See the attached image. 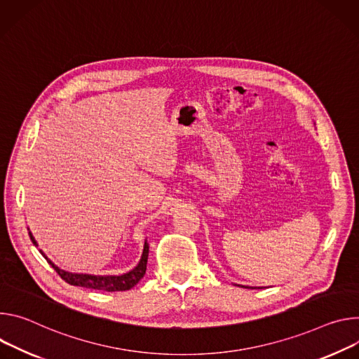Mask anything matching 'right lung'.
Returning a JSON list of instances; mask_svg holds the SVG:
<instances>
[{
  "label": "right lung",
  "instance_id": "obj_1",
  "mask_svg": "<svg viewBox=\"0 0 359 359\" xmlns=\"http://www.w3.org/2000/svg\"><path fill=\"white\" fill-rule=\"evenodd\" d=\"M28 233H29V238H31L32 244L36 245V241L34 240L32 233L31 232H28ZM39 252H41V251H39ZM46 259L57 271V273L62 278V280L65 283L71 284V285L91 288V290H98V291H108V292L127 291V290H131L133 287H135L140 283L141 278L145 275L147 259H148V244L145 241L142 257H141L138 265L133 271H130V272H127L124 275H107V276H102V275H88V273H72V272L60 269L47 257H46Z\"/></svg>",
  "mask_w": 359,
  "mask_h": 359
}]
</instances>
